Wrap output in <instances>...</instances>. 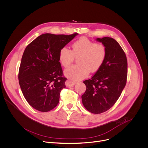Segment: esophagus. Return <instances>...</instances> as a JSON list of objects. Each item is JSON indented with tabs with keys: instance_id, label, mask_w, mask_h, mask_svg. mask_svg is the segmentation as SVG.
I'll return each instance as SVG.
<instances>
[{
	"instance_id": "esophagus-1",
	"label": "esophagus",
	"mask_w": 148,
	"mask_h": 148,
	"mask_svg": "<svg viewBox=\"0 0 148 148\" xmlns=\"http://www.w3.org/2000/svg\"><path fill=\"white\" fill-rule=\"evenodd\" d=\"M75 82L73 81V80H71V79H67L66 82V85L67 86V87H73L74 86V85L75 84Z\"/></svg>"
}]
</instances>
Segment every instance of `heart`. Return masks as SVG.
<instances>
[{
	"instance_id": "1",
	"label": "heart",
	"mask_w": 148,
	"mask_h": 148,
	"mask_svg": "<svg viewBox=\"0 0 148 148\" xmlns=\"http://www.w3.org/2000/svg\"><path fill=\"white\" fill-rule=\"evenodd\" d=\"M72 49L63 47L59 52V60L62 65L69 67L77 58V64L72 66L65 71V75L73 79L86 77L90 71L95 73L102 66L107 55L106 48L101 42H94L82 37L74 42Z\"/></svg>"
}]
</instances>
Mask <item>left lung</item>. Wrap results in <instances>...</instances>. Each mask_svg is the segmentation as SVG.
Instances as JSON below:
<instances>
[{
  "instance_id": "8db88e82",
  "label": "left lung",
  "mask_w": 148,
  "mask_h": 148,
  "mask_svg": "<svg viewBox=\"0 0 148 148\" xmlns=\"http://www.w3.org/2000/svg\"><path fill=\"white\" fill-rule=\"evenodd\" d=\"M106 48V59L100 69L83 82L86 90L82 96L85 108L93 114H101L110 109L120 97L127 77L126 55L119 44L111 37L97 38Z\"/></svg>"
}]
</instances>
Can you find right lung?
I'll return each instance as SVG.
<instances>
[{"instance_id":"obj_1","label":"right lung","mask_w":148,"mask_h":148,"mask_svg":"<svg viewBox=\"0 0 148 148\" xmlns=\"http://www.w3.org/2000/svg\"><path fill=\"white\" fill-rule=\"evenodd\" d=\"M77 33L70 35L45 33L25 48L19 69V84L24 97L33 108L48 112L57 106L66 88L59 52Z\"/></svg>"}]
</instances>
